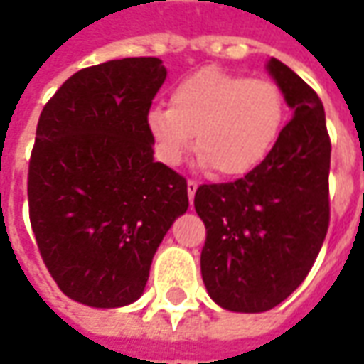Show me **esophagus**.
<instances>
[{
    "mask_svg": "<svg viewBox=\"0 0 364 364\" xmlns=\"http://www.w3.org/2000/svg\"><path fill=\"white\" fill-rule=\"evenodd\" d=\"M198 189V183L195 181H187V195H189V203L193 205V200H195V193Z\"/></svg>",
    "mask_w": 364,
    "mask_h": 364,
    "instance_id": "1",
    "label": "esophagus"
}]
</instances>
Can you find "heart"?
I'll use <instances>...</instances> for the list:
<instances>
[{
    "label": "heart",
    "instance_id": "obj_1",
    "mask_svg": "<svg viewBox=\"0 0 364 364\" xmlns=\"http://www.w3.org/2000/svg\"><path fill=\"white\" fill-rule=\"evenodd\" d=\"M287 122L282 90L220 68H203L177 83L171 107H151L146 130L159 161L179 166L198 151L197 164L220 177H242L267 159Z\"/></svg>",
    "mask_w": 364,
    "mask_h": 364
}]
</instances>
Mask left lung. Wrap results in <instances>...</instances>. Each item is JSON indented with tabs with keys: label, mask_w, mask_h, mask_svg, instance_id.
<instances>
[{
	"label": "left lung",
	"mask_w": 364,
	"mask_h": 364,
	"mask_svg": "<svg viewBox=\"0 0 364 364\" xmlns=\"http://www.w3.org/2000/svg\"><path fill=\"white\" fill-rule=\"evenodd\" d=\"M267 72L292 119L267 159L234 183L200 185L195 210L206 226L200 273L230 312H267L310 273L329 224V144L320 97L281 60Z\"/></svg>",
	"instance_id": "8db88e82"
}]
</instances>
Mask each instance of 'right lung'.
<instances>
[{"label": "right lung", "instance_id": "obj_1", "mask_svg": "<svg viewBox=\"0 0 364 364\" xmlns=\"http://www.w3.org/2000/svg\"><path fill=\"white\" fill-rule=\"evenodd\" d=\"M159 58L109 60L64 82L41 112L28 213L60 290L91 308L144 294L151 259L187 213V181L154 159L146 130L166 82Z\"/></svg>", "mask_w": 364, "mask_h": 364}]
</instances>
